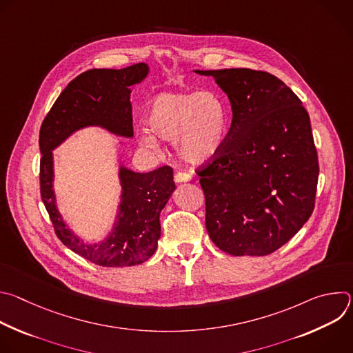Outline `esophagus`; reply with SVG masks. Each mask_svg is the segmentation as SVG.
Here are the masks:
<instances>
[{"label":"esophagus","mask_w":353,"mask_h":353,"mask_svg":"<svg viewBox=\"0 0 353 353\" xmlns=\"http://www.w3.org/2000/svg\"><path fill=\"white\" fill-rule=\"evenodd\" d=\"M191 180V174L185 173V172H177L174 174V181L176 183H185V181H190Z\"/></svg>","instance_id":"1"}]
</instances>
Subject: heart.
Wrapping results in <instances>:
<instances>
[{
    "label": "heart",
    "instance_id": "b5f03b06",
    "mask_svg": "<svg viewBox=\"0 0 353 353\" xmlns=\"http://www.w3.org/2000/svg\"><path fill=\"white\" fill-rule=\"evenodd\" d=\"M145 123L150 130L138 131V141L143 148L159 150L158 136L173 141L183 161L204 163L212 159L222 146L226 112L214 92L170 90L150 100Z\"/></svg>",
    "mask_w": 353,
    "mask_h": 353
}]
</instances>
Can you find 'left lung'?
<instances>
[{
	"label": "left lung",
	"instance_id": "obj_1",
	"mask_svg": "<svg viewBox=\"0 0 353 353\" xmlns=\"http://www.w3.org/2000/svg\"><path fill=\"white\" fill-rule=\"evenodd\" d=\"M211 75L228 94L232 124L218 154L195 172L211 240L230 256H268L313 214L319 157L301 100L265 71Z\"/></svg>",
	"mask_w": 353,
	"mask_h": 353
}]
</instances>
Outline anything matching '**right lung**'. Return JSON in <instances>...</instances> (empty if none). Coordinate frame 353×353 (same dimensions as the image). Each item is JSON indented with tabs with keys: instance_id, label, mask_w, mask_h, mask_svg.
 Returning a JSON list of instances; mask_svg holds the SVG:
<instances>
[{
	"instance_id": "1",
	"label": "right lung",
	"mask_w": 353,
	"mask_h": 353,
	"mask_svg": "<svg viewBox=\"0 0 353 353\" xmlns=\"http://www.w3.org/2000/svg\"><path fill=\"white\" fill-rule=\"evenodd\" d=\"M148 71V65L139 63L123 70L82 72L60 93L40 127V195L54 232L74 253L100 267H131L154 256L161 237V211L176 188L173 169L162 166L149 173H135L121 166L123 192L114 229L106 240L88 244L65 226L57 210L52 150L88 125L132 137L130 88L139 83Z\"/></svg>"
}]
</instances>
